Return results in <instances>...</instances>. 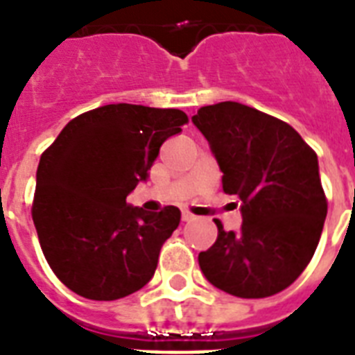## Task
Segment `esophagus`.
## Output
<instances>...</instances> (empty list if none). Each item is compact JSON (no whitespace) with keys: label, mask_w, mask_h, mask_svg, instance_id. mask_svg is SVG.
<instances>
[{"label":"esophagus","mask_w":355,"mask_h":355,"mask_svg":"<svg viewBox=\"0 0 355 355\" xmlns=\"http://www.w3.org/2000/svg\"><path fill=\"white\" fill-rule=\"evenodd\" d=\"M191 219H193V216H191L189 211H182V221H184V223L191 221Z\"/></svg>","instance_id":"obj_1"}]
</instances>
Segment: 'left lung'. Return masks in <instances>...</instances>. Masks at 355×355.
Wrapping results in <instances>:
<instances>
[{
  "instance_id": "left-lung-1",
  "label": "left lung",
  "mask_w": 355,
  "mask_h": 355,
  "mask_svg": "<svg viewBox=\"0 0 355 355\" xmlns=\"http://www.w3.org/2000/svg\"><path fill=\"white\" fill-rule=\"evenodd\" d=\"M191 119L243 216L237 232L216 219L217 239L199 254L200 270L234 297H272L302 275L322 234L328 200L317 153L291 125L241 103L208 105Z\"/></svg>"
}]
</instances>
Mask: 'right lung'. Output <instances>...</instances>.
I'll list each match as a JSON object with an SVG mask.
<instances>
[{
	"label": "right lung",
	"mask_w": 355,
	"mask_h": 355,
	"mask_svg": "<svg viewBox=\"0 0 355 355\" xmlns=\"http://www.w3.org/2000/svg\"><path fill=\"white\" fill-rule=\"evenodd\" d=\"M188 116L116 103L80 114L40 156L31 216L47 263L90 300H118L153 278L162 245L180 223L166 206L147 214L127 195Z\"/></svg>",
	"instance_id": "right-lung-1"
}]
</instances>
